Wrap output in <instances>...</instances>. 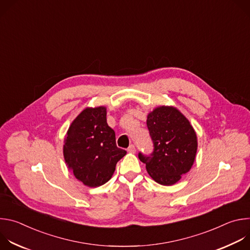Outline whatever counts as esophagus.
Here are the masks:
<instances>
[{
  "instance_id": "esophagus-1",
  "label": "esophagus",
  "mask_w": 250,
  "mask_h": 250,
  "mask_svg": "<svg viewBox=\"0 0 250 250\" xmlns=\"http://www.w3.org/2000/svg\"><path fill=\"white\" fill-rule=\"evenodd\" d=\"M127 152H129V153H135V147H134V146H133V145H131V146H128V148H127Z\"/></svg>"
}]
</instances>
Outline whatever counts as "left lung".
I'll return each instance as SVG.
<instances>
[{"instance_id":"obj_1","label":"left lung","mask_w":250,"mask_h":250,"mask_svg":"<svg viewBox=\"0 0 250 250\" xmlns=\"http://www.w3.org/2000/svg\"><path fill=\"white\" fill-rule=\"evenodd\" d=\"M146 125L153 142L150 155L138 153L152 179L170 186L190 171L196 157V132L186 117L174 106H157L147 116Z\"/></svg>"}]
</instances>
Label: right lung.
Wrapping results in <instances>:
<instances>
[{"mask_svg":"<svg viewBox=\"0 0 250 250\" xmlns=\"http://www.w3.org/2000/svg\"><path fill=\"white\" fill-rule=\"evenodd\" d=\"M126 151L116 145V133L106 124L104 106L86 108L72 122L64 140L68 168L88 187L108 182Z\"/></svg>","mask_w":250,"mask_h":250,"instance_id":"1","label":"right lung"}]
</instances>
